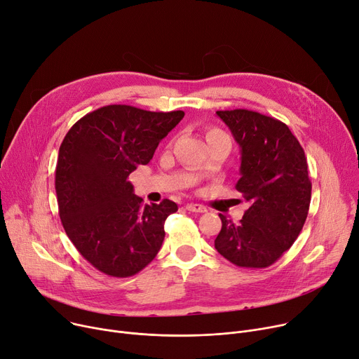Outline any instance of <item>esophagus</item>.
<instances>
[{
  "instance_id": "obj_1",
  "label": "esophagus",
  "mask_w": 359,
  "mask_h": 359,
  "mask_svg": "<svg viewBox=\"0 0 359 359\" xmlns=\"http://www.w3.org/2000/svg\"><path fill=\"white\" fill-rule=\"evenodd\" d=\"M187 210L191 213H205L207 207L203 204H197V203H189V204H187Z\"/></svg>"
}]
</instances>
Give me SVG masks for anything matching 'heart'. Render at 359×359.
Masks as SVG:
<instances>
[{
	"instance_id": "heart-1",
	"label": "heart",
	"mask_w": 359,
	"mask_h": 359,
	"mask_svg": "<svg viewBox=\"0 0 359 359\" xmlns=\"http://www.w3.org/2000/svg\"><path fill=\"white\" fill-rule=\"evenodd\" d=\"M219 136H227L223 130H220V129H217V128H213V129H210L208 132H207V139H212V137H219ZM229 137V136H227Z\"/></svg>"
}]
</instances>
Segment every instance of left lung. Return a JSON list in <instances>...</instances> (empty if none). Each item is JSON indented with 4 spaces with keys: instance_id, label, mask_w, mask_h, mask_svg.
Masks as SVG:
<instances>
[{
    "instance_id": "8db88e82",
    "label": "left lung",
    "mask_w": 359,
    "mask_h": 359,
    "mask_svg": "<svg viewBox=\"0 0 359 359\" xmlns=\"http://www.w3.org/2000/svg\"><path fill=\"white\" fill-rule=\"evenodd\" d=\"M216 113L241 146L236 189L250 207L239 223L219 215L222 230L215 246L238 266L266 268L296 242L307 219V159L285 123L245 109Z\"/></svg>"
}]
</instances>
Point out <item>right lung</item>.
Wrapping results in <instances>:
<instances>
[{"label": "right lung", "mask_w": 359, "mask_h": 359, "mask_svg": "<svg viewBox=\"0 0 359 359\" xmlns=\"http://www.w3.org/2000/svg\"><path fill=\"white\" fill-rule=\"evenodd\" d=\"M184 111L111 104L79 118L63 139L55 172L59 217L68 238L105 276L132 277L162 246L171 200L144 204L129 175L149 162Z\"/></svg>", "instance_id": "right-lung-1"}]
</instances>
